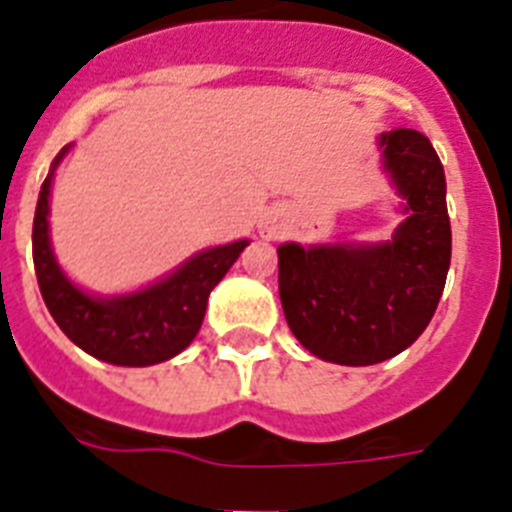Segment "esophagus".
Wrapping results in <instances>:
<instances>
[{
  "label": "esophagus",
  "instance_id": "esophagus-1",
  "mask_svg": "<svg viewBox=\"0 0 512 512\" xmlns=\"http://www.w3.org/2000/svg\"><path fill=\"white\" fill-rule=\"evenodd\" d=\"M278 229H281V223H278L276 216L263 218V223H260V234H263L265 239H276Z\"/></svg>",
  "mask_w": 512,
  "mask_h": 512
}]
</instances>
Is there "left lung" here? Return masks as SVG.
Wrapping results in <instances>:
<instances>
[{
  "mask_svg": "<svg viewBox=\"0 0 512 512\" xmlns=\"http://www.w3.org/2000/svg\"><path fill=\"white\" fill-rule=\"evenodd\" d=\"M403 221L385 242L278 247L291 333L322 362L367 367L409 349L435 315L450 268L445 171L422 132L377 137Z\"/></svg>",
  "mask_w": 512,
  "mask_h": 512,
  "instance_id": "obj_1",
  "label": "left lung"
}]
</instances>
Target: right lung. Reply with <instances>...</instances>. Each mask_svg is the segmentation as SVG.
<instances>
[{"label": "right lung", "mask_w": 512, "mask_h": 512, "mask_svg": "<svg viewBox=\"0 0 512 512\" xmlns=\"http://www.w3.org/2000/svg\"><path fill=\"white\" fill-rule=\"evenodd\" d=\"M72 145H64L41 184L33 218V265L38 289L62 333L85 354L117 367H150L182 354L203 325L210 291L229 273L249 239L187 257L169 276L127 294H90L57 263L49 231L54 171Z\"/></svg>", "instance_id": "1"}]
</instances>
